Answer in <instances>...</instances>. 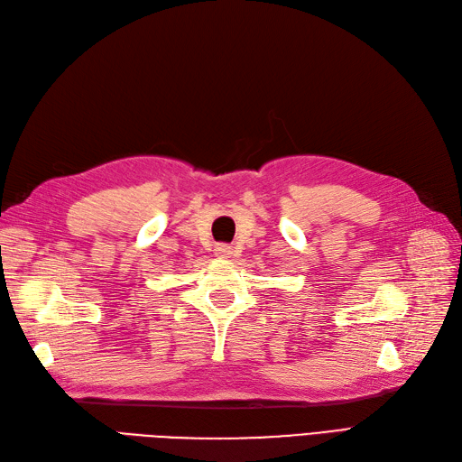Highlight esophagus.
<instances>
[{
  "label": "esophagus",
  "mask_w": 462,
  "mask_h": 462,
  "mask_svg": "<svg viewBox=\"0 0 462 462\" xmlns=\"http://www.w3.org/2000/svg\"><path fill=\"white\" fill-rule=\"evenodd\" d=\"M216 254L221 258H229L233 254V248L229 245H217L216 246Z\"/></svg>",
  "instance_id": "obj_1"
}]
</instances>
